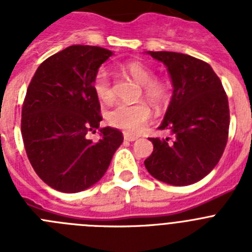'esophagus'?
Here are the masks:
<instances>
[{
	"instance_id": "esophagus-1",
	"label": "esophagus",
	"mask_w": 252,
	"mask_h": 252,
	"mask_svg": "<svg viewBox=\"0 0 252 252\" xmlns=\"http://www.w3.org/2000/svg\"><path fill=\"white\" fill-rule=\"evenodd\" d=\"M124 139L126 140V141H135V140H137V136H133V135H128V133H125Z\"/></svg>"
}]
</instances>
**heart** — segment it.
<instances>
[{"label": "heart", "mask_w": 252, "mask_h": 252, "mask_svg": "<svg viewBox=\"0 0 252 252\" xmlns=\"http://www.w3.org/2000/svg\"><path fill=\"white\" fill-rule=\"evenodd\" d=\"M127 72L139 84L142 86L144 94L157 107H161L168 102L170 90L164 81L155 79L154 72L140 62H128L124 64ZM93 91L99 101L108 103L113 99V90L111 78L106 69H99L93 79ZM151 110L145 102L137 103H119L107 113V120L112 126L126 132H139L146 121L150 119Z\"/></svg>", "instance_id": "heart-1"}]
</instances>
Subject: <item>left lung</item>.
<instances>
[{
  "instance_id": "8db88e82",
  "label": "left lung",
  "mask_w": 252,
  "mask_h": 252,
  "mask_svg": "<svg viewBox=\"0 0 252 252\" xmlns=\"http://www.w3.org/2000/svg\"><path fill=\"white\" fill-rule=\"evenodd\" d=\"M168 68L173 95L160 130L170 137H151L154 151L145 160L155 179L170 186L197 183L217 165L230 127L228 99L208 63L174 51H148Z\"/></svg>"
}]
</instances>
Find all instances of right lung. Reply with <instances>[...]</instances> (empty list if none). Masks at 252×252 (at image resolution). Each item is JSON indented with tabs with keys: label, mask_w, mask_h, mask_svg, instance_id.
Returning <instances> with one entry per match:
<instances>
[{
	"label": "right lung",
	"mask_w": 252,
	"mask_h": 252,
	"mask_svg": "<svg viewBox=\"0 0 252 252\" xmlns=\"http://www.w3.org/2000/svg\"><path fill=\"white\" fill-rule=\"evenodd\" d=\"M113 53L99 46L72 45L44 60L28 87L21 133L26 154L44 183L64 193L90 188L104 175L124 141L117 128H101L93 79Z\"/></svg>",
	"instance_id": "obj_1"
}]
</instances>
